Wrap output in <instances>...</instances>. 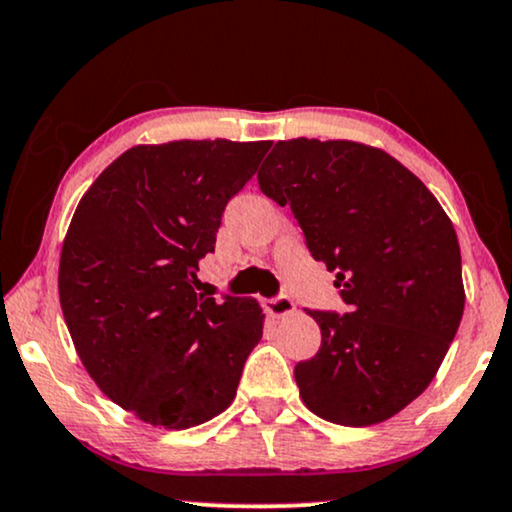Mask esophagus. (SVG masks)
<instances>
[{
    "instance_id": "esophagus-1",
    "label": "esophagus",
    "mask_w": 512,
    "mask_h": 512,
    "mask_svg": "<svg viewBox=\"0 0 512 512\" xmlns=\"http://www.w3.org/2000/svg\"><path fill=\"white\" fill-rule=\"evenodd\" d=\"M264 312H267L269 316H274V319H283V316L295 312V302L290 300L288 295H278V297H274V300L264 302Z\"/></svg>"
}]
</instances>
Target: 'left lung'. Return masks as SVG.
I'll list each match as a JSON object with an SVG mask.
<instances>
[{
  "label": "left lung",
  "instance_id": "left-lung-1",
  "mask_svg": "<svg viewBox=\"0 0 512 512\" xmlns=\"http://www.w3.org/2000/svg\"><path fill=\"white\" fill-rule=\"evenodd\" d=\"M257 181L290 205L347 304L309 312L321 347L295 366L304 406L349 428L383 423L425 392L461 323L454 224L416 174L357 141H278Z\"/></svg>",
  "mask_w": 512,
  "mask_h": 512
}]
</instances>
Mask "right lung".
Listing matches in <instances>:
<instances>
[{
	"label": "right lung",
	"instance_id": "obj_1",
	"mask_svg": "<svg viewBox=\"0 0 512 512\" xmlns=\"http://www.w3.org/2000/svg\"><path fill=\"white\" fill-rule=\"evenodd\" d=\"M271 141L134 146L89 186L58 264L63 319L101 392L139 420L186 430L236 397L262 338L252 297H203L198 262Z\"/></svg>",
	"mask_w": 512,
	"mask_h": 512
}]
</instances>
